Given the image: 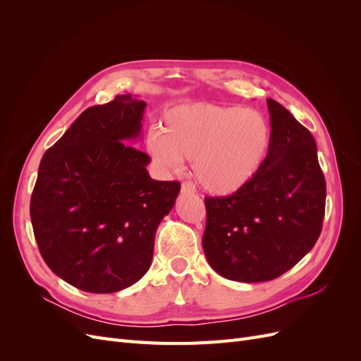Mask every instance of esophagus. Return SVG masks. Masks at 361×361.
<instances>
[{
    "instance_id": "34e87169",
    "label": "esophagus",
    "mask_w": 361,
    "mask_h": 361,
    "mask_svg": "<svg viewBox=\"0 0 361 361\" xmlns=\"http://www.w3.org/2000/svg\"><path fill=\"white\" fill-rule=\"evenodd\" d=\"M180 191H182V194H194L195 188H194V185L191 182H183Z\"/></svg>"
}]
</instances>
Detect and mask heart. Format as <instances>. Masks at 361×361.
I'll list each match as a JSON object with an SVG mask.
<instances>
[{"label": "heart", "mask_w": 361, "mask_h": 361, "mask_svg": "<svg viewBox=\"0 0 361 361\" xmlns=\"http://www.w3.org/2000/svg\"><path fill=\"white\" fill-rule=\"evenodd\" d=\"M271 141L268 120L255 108L211 102L182 104L150 130L146 150L164 174L192 159L194 176L214 195H231L251 182L265 161Z\"/></svg>", "instance_id": "obj_1"}]
</instances>
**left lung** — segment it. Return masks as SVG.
I'll return each mask as SVG.
<instances>
[{"instance_id": "left-lung-1", "label": "left lung", "mask_w": 361, "mask_h": 361, "mask_svg": "<svg viewBox=\"0 0 361 361\" xmlns=\"http://www.w3.org/2000/svg\"><path fill=\"white\" fill-rule=\"evenodd\" d=\"M268 155L256 176L228 197H206L203 250L224 279H277L318 241L325 212V179L314 138L285 106L267 99Z\"/></svg>"}]
</instances>
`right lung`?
I'll return each mask as SVG.
<instances>
[{"instance_id":"1","label":"right lung","mask_w":361,"mask_h":361,"mask_svg":"<svg viewBox=\"0 0 361 361\" xmlns=\"http://www.w3.org/2000/svg\"><path fill=\"white\" fill-rule=\"evenodd\" d=\"M145 110L129 93L87 108L40 161L32 231L54 274L81 290L113 293L143 277L180 191L152 179L150 158L134 147Z\"/></svg>"}]
</instances>
